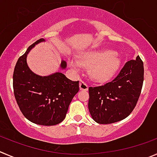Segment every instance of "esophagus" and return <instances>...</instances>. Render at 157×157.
<instances>
[{
  "label": "esophagus",
  "mask_w": 157,
  "mask_h": 157,
  "mask_svg": "<svg viewBox=\"0 0 157 157\" xmlns=\"http://www.w3.org/2000/svg\"><path fill=\"white\" fill-rule=\"evenodd\" d=\"M79 88L81 90H88L89 87H88V85L86 82L81 80L79 82Z\"/></svg>",
  "instance_id": "obj_1"
}]
</instances>
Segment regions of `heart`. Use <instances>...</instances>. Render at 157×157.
<instances>
[{
    "instance_id": "b5f03b06",
    "label": "heart",
    "mask_w": 157,
    "mask_h": 157,
    "mask_svg": "<svg viewBox=\"0 0 157 157\" xmlns=\"http://www.w3.org/2000/svg\"><path fill=\"white\" fill-rule=\"evenodd\" d=\"M69 64L75 70H79L82 66L90 67L91 77L95 81L104 82L116 74L120 65V59L112 50H92L81 54L78 60H70Z\"/></svg>"
}]
</instances>
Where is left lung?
<instances>
[{
	"mask_svg": "<svg viewBox=\"0 0 157 157\" xmlns=\"http://www.w3.org/2000/svg\"><path fill=\"white\" fill-rule=\"evenodd\" d=\"M144 79L143 62L137 56L128 61L114 79L89 88V109L100 124H111L126 119L136 105Z\"/></svg>",
	"mask_w": 157,
	"mask_h": 157,
	"instance_id": "obj_1",
	"label": "left lung"
}]
</instances>
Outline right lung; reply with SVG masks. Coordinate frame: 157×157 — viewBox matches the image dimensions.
Here are the masks:
<instances>
[{
    "label": "right lung",
    "instance_id": "right-lung-1",
    "mask_svg": "<svg viewBox=\"0 0 157 157\" xmlns=\"http://www.w3.org/2000/svg\"><path fill=\"white\" fill-rule=\"evenodd\" d=\"M43 38L30 45L20 56L13 74L14 98L26 119L35 124L54 126L65 119L73 97L79 90L78 81H71L64 74L56 72L48 76H39L27 65V55ZM62 61L61 67L65 68Z\"/></svg>",
    "mask_w": 157,
    "mask_h": 157
}]
</instances>
